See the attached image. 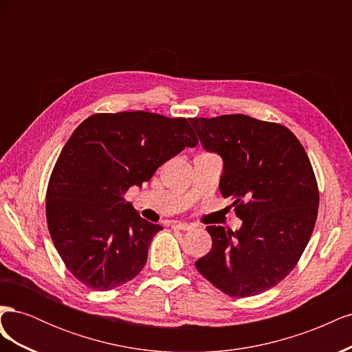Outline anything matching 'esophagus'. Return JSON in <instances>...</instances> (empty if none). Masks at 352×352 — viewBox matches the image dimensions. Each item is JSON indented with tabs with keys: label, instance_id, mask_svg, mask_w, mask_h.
Instances as JSON below:
<instances>
[{
	"label": "esophagus",
	"instance_id": "obj_1",
	"mask_svg": "<svg viewBox=\"0 0 352 352\" xmlns=\"http://www.w3.org/2000/svg\"><path fill=\"white\" fill-rule=\"evenodd\" d=\"M172 228L177 229V230H190V229H194V226L189 225V223H180V221L179 223H173Z\"/></svg>",
	"mask_w": 352,
	"mask_h": 352
}]
</instances>
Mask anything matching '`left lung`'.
Instances as JSON below:
<instances>
[{"instance_id":"8db88e82","label":"left lung","mask_w":352,"mask_h":352,"mask_svg":"<svg viewBox=\"0 0 352 352\" xmlns=\"http://www.w3.org/2000/svg\"><path fill=\"white\" fill-rule=\"evenodd\" d=\"M204 150L220 155L221 195L242 226H207L212 245L195 261L217 289L235 298L269 291L292 272L317 219L318 190L310 160L282 124L245 114L189 120Z\"/></svg>"}]
</instances>
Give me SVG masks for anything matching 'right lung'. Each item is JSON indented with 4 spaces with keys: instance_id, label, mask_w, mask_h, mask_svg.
<instances>
[{
    "instance_id": "right-lung-1",
    "label": "right lung",
    "mask_w": 352,
    "mask_h": 352,
    "mask_svg": "<svg viewBox=\"0 0 352 352\" xmlns=\"http://www.w3.org/2000/svg\"><path fill=\"white\" fill-rule=\"evenodd\" d=\"M197 144L186 119L146 111L94 114L76 127L47 190L51 238L74 278L110 291L144 269L163 228L144 220L124 194Z\"/></svg>"
}]
</instances>
